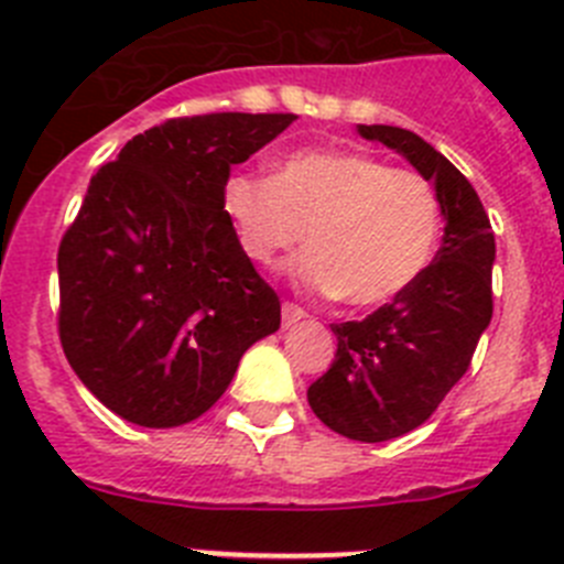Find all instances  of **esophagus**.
Here are the masks:
<instances>
[{
	"label": "esophagus",
	"instance_id": "obj_1",
	"mask_svg": "<svg viewBox=\"0 0 564 564\" xmlns=\"http://www.w3.org/2000/svg\"><path fill=\"white\" fill-rule=\"evenodd\" d=\"M308 317V312L306 308H301L297 306V303H283V326H297V323H301V319H306Z\"/></svg>",
	"mask_w": 564,
	"mask_h": 564
}]
</instances>
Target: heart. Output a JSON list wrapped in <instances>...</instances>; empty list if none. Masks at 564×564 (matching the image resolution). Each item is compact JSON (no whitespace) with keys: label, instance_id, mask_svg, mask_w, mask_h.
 I'll use <instances>...</instances> for the list:
<instances>
[{"label":"heart","instance_id":"b5f03b06","mask_svg":"<svg viewBox=\"0 0 564 564\" xmlns=\"http://www.w3.org/2000/svg\"><path fill=\"white\" fill-rule=\"evenodd\" d=\"M225 210L252 261L275 267L301 247L303 286L370 308L402 297L430 270L441 238L435 187L362 151H297L275 176L236 174Z\"/></svg>","mask_w":564,"mask_h":564}]
</instances>
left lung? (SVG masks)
<instances>
[{
    "instance_id": "obj_1",
    "label": "left lung",
    "mask_w": 564,
    "mask_h": 564,
    "mask_svg": "<svg viewBox=\"0 0 564 564\" xmlns=\"http://www.w3.org/2000/svg\"><path fill=\"white\" fill-rule=\"evenodd\" d=\"M435 185L444 238L413 289L365 319L334 323L337 354L308 404L345 438L379 444L421 427L471 365L491 319L495 232L475 187L441 151L399 126H359Z\"/></svg>"
}]
</instances>
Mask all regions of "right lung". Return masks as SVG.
Listing matches in <instances>:
<instances>
[{"instance_id": "add662e5", "label": "right lung", "mask_w": 564, "mask_h": 564, "mask_svg": "<svg viewBox=\"0 0 564 564\" xmlns=\"http://www.w3.org/2000/svg\"><path fill=\"white\" fill-rule=\"evenodd\" d=\"M292 111H213L131 137L100 165L58 245V337L120 419L180 427L219 402L238 359L281 328L225 210L230 169Z\"/></svg>"}]
</instances>
